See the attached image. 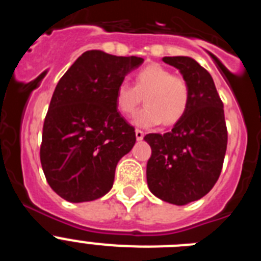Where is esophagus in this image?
<instances>
[{"label":"esophagus","instance_id":"obj_1","mask_svg":"<svg viewBox=\"0 0 261 261\" xmlns=\"http://www.w3.org/2000/svg\"><path fill=\"white\" fill-rule=\"evenodd\" d=\"M144 132H142V130H136V138H137V141H141L142 138H144Z\"/></svg>","mask_w":261,"mask_h":261}]
</instances>
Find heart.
<instances>
[{
  "instance_id": "b5f03b06",
  "label": "heart",
  "mask_w": 261,
  "mask_h": 261,
  "mask_svg": "<svg viewBox=\"0 0 261 261\" xmlns=\"http://www.w3.org/2000/svg\"><path fill=\"white\" fill-rule=\"evenodd\" d=\"M144 98L145 107L137 114L135 124L151 128L158 124L174 125L186 114L190 102V86L180 75L159 64H149L133 75V87L121 84L115 103L120 114L130 117Z\"/></svg>"
}]
</instances>
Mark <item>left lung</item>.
<instances>
[{"label":"left lung","mask_w":261,"mask_h":261,"mask_svg":"<svg viewBox=\"0 0 261 261\" xmlns=\"http://www.w3.org/2000/svg\"><path fill=\"white\" fill-rule=\"evenodd\" d=\"M162 60L179 69L188 82L190 102L184 116L170 132L144 137L151 147L146 165L147 186L158 199L186 205L204 197L218 180L227 129L222 100L208 70L187 56Z\"/></svg>","instance_id":"1"}]
</instances>
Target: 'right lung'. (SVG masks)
I'll use <instances>...</instances> for the list:
<instances>
[{"instance_id":"obj_1","label":"right lung","mask_w":261,"mask_h":261,"mask_svg":"<svg viewBox=\"0 0 261 261\" xmlns=\"http://www.w3.org/2000/svg\"><path fill=\"white\" fill-rule=\"evenodd\" d=\"M142 62L86 50L59 81L43 125L40 162L50 188L66 201H93L114 186L117 162L136 142L115 95Z\"/></svg>"}]
</instances>
